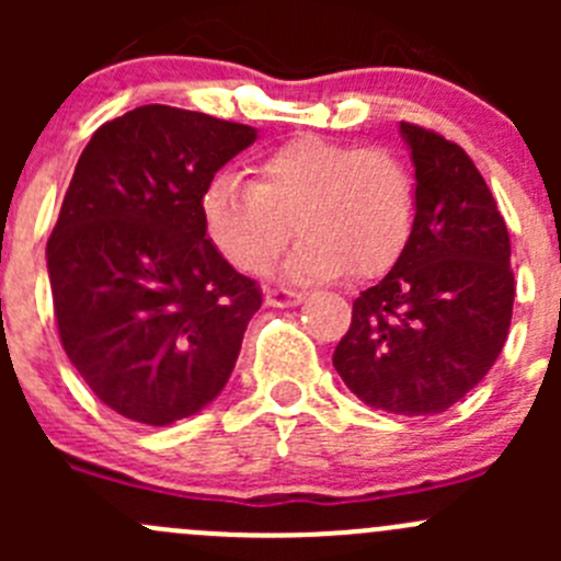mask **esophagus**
I'll return each mask as SVG.
<instances>
[{
    "mask_svg": "<svg viewBox=\"0 0 561 561\" xmlns=\"http://www.w3.org/2000/svg\"><path fill=\"white\" fill-rule=\"evenodd\" d=\"M304 301V293L287 290V287H276V290H265V304L268 307H298Z\"/></svg>",
    "mask_w": 561,
    "mask_h": 561,
    "instance_id": "1",
    "label": "esophagus"
}]
</instances>
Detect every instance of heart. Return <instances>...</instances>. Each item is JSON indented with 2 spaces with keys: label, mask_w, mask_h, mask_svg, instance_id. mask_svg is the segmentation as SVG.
Wrapping results in <instances>:
<instances>
[{
  "label": "heart",
  "mask_w": 561,
  "mask_h": 561,
  "mask_svg": "<svg viewBox=\"0 0 561 561\" xmlns=\"http://www.w3.org/2000/svg\"><path fill=\"white\" fill-rule=\"evenodd\" d=\"M254 184L217 173L201 197L203 228L244 274H265L301 236L282 276L317 282L375 276L401 254L415 219V181L399 154L298 135L252 165Z\"/></svg>",
  "instance_id": "obj_1"
}]
</instances>
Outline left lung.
<instances>
[{
  "label": "left lung",
  "instance_id": "left-lung-1",
  "mask_svg": "<svg viewBox=\"0 0 561 561\" xmlns=\"http://www.w3.org/2000/svg\"><path fill=\"white\" fill-rule=\"evenodd\" d=\"M415 165V219L393 268L353 301L333 350L344 386L393 415H437L494 366L511 331V236L458 144L401 122Z\"/></svg>",
  "mask_w": 561,
  "mask_h": 561
}]
</instances>
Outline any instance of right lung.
Instances as JSON below:
<instances>
[{
	"mask_svg": "<svg viewBox=\"0 0 561 561\" xmlns=\"http://www.w3.org/2000/svg\"><path fill=\"white\" fill-rule=\"evenodd\" d=\"M257 129L171 105L105 122L83 149L48 239L61 347L89 388L146 426L222 393L263 304L206 239L201 197Z\"/></svg>",
	"mask_w": 561,
	"mask_h": 561,
	"instance_id": "right-lung-1",
	"label": "right lung"
}]
</instances>
